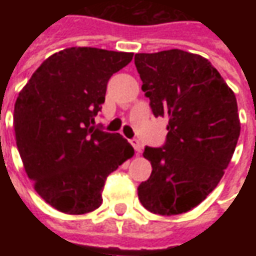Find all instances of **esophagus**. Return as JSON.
<instances>
[{
    "instance_id": "1",
    "label": "esophagus",
    "mask_w": 256,
    "mask_h": 256,
    "mask_svg": "<svg viewBox=\"0 0 256 256\" xmlns=\"http://www.w3.org/2000/svg\"><path fill=\"white\" fill-rule=\"evenodd\" d=\"M130 144L133 145L134 150H136L137 154H140V152L142 150V144H141V141H140V140L133 138V140H132V141H130Z\"/></svg>"
}]
</instances>
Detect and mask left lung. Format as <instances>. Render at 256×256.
<instances>
[{
  "instance_id": "obj_1",
  "label": "left lung",
  "mask_w": 256,
  "mask_h": 256,
  "mask_svg": "<svg viewBox=\"0 0 256 256\" xmlns=\"http://www.w3.org/2000/svg\"><path fill=\"white\" fill-rule=\"evenodd\" d=\"M141 89L156 118H168L162 148L145 146L150 177L138 198L159 215H178L203 202L230 163L240 136L233 90L207 58L180 49L137 53Z\"/></svg>"
}]
</instances>
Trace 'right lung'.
<instances>
[{
	"label": "right lung",
	"mask_w": 256,
	"mask_h": 256,
	"mask_svg": "<svg viewBox=\"0 0 256 256\" xmlns=\"http://www.w3.org/2000/svg\"><path fill=\"white\" fill-rule=\"evenodd\" d=\"M133 53L68 48L48 58L14 102L16 145L34 189L62 212L80 215L102 202L108 174L134 155L119 133H106L94 118L106 84Z\"/></svg>",
	"instance_id": "obj_1"
}]
</instances>
